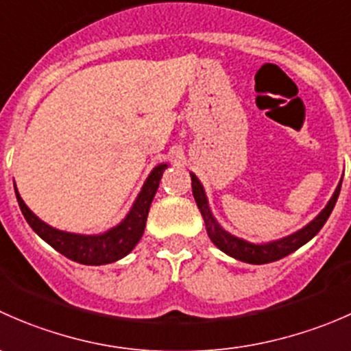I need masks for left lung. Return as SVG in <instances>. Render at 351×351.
Returning a JSON list of instances; mask_svg holds the SVG:
<instances>
[{
	"mask_svg": "<svg viewBox=\"0 0 351 351\" xmlns=\"http://www.w3.org/2000/svg\"><path fill=\"white\" fill-rule=\"evenodd\" d=\"M190 176H192L193 197H195L198 208H200V214L202 217H204L205 228H207V234L208 238H210V241L214 243L219 250L224 251L226 254H229V256L251 265H265V263H271V261H277L280 260V258L287 256V254L293 253L295 250H299V247L304 246L307 241H311V239L321 231L324 222L328 221L329 214H331L332 208H335V204L336 200H338L339 190H341V182H343V178L339 180L331 200H329L326 207L319 212V215H317L316 219H313L306 228L293 232V234L287 236V238L277 239V241L254 244L229 234L228 231H224V229L219 226V222L215 221L210 208H208V202H207V197H205L204 186H202V183L198 182V178L193 175V173H190Z\"/></svg>",
	"mask_w": 351,
	"mask_h": 351,
	"instance_id": "8db88e82",
	"label": "left lung"
}]
</instances>
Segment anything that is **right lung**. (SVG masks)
Returning <instances> with one entry per match:
<instances>
[{
	"mask_svg": "<svg viewBox=\"0 0 351 351\" xmlns=\"http://www.w3.org/2000/svg\"><path fill=\"white\" fill-rule=\"evenodd\" d=\"M166 168H168V165L156 166L153 171H151V175L147 176L146 182H144L143 189H141L139 195H137L136 202H134L132 208L125 215V219L120 224H117L115 228L104 232V234H73V232H64L51 228L44 221H40L25 205L16 186L15 193L28 226L45 243H49L54 250H58L59 253L64 254L69 260L76 261V263L98 267V265L113 263V261L127 256L136 247L139 239L143 238L151 202H153L156 192H158L159 180H161L162 171Z\"/></svg>",
	"mask_w": 351,
	"mask_h": 351,
	"instance_id": "1",
	"label": "right lung"
}]
</instances>
